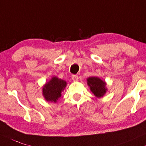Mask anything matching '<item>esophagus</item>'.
<instances>
[{
    "instance_id": "esophagus-1",
    "label": "esophagus",
    "mask_w": 146,
    "mask_h": 146,
    "mask_svg": "<svg viewBox=\"0 0 146 146\" xmlns=\"http://www.w3.org/2000/svg\"><path fill=\"white\" fill-rule=\"evenodd\" d=\"M78 77L77 75H72V79L74 81H76L78 80Z\"/></svg>"
}]
</instances>
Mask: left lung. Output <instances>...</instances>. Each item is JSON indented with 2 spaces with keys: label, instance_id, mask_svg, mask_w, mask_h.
Segmentation results:
<instances>
[{
  "label": "left lung",
  "instance_id": "left-lung-1",
  "mask_svg": "<svg viewBox=\"0 0 146 146\" xmlns=\"http://www.w3.org/2000/svg\"><path fill=\"white\" fill-rule=\"evenodd\" d=\"M88 86L90 91L94 94L96 98L103 97L107 92L108 88H106V82L96 76H91L87 78Z\"/></svg>",
  "mask_w": 146,
  "mask_h": 146
}]
</instances>
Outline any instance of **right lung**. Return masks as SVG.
<instances>
[{
  "label": "right lung",
  "mask_w": 146,
  "mask_h": 146,
  "mask_svg": "<svg viewBox=\"0 0 146 146\" xmlns=\"http://www.w3.org/2000/svg\"><path fill=\"white\" fill-rule=\"evenodd\" d=\"M66 86L67 82L64 80L52 76L51 79L42 86V96L48 102L56 103Z\"/></svg>",
  "instance_id": "obj_1"
}]
</instances>
